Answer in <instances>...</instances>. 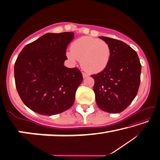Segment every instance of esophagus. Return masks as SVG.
<instances>
[{"instance_id": "1", "label": "esophagus", "mask_w": 160, "mask_h": 160, "mask_svg": "<svg viewBox=\"0 0 160 160\" xmlns=\"http://www.w3.org/2000/svg\"><path fill=\"white\" fill-rule=\"evenodd\" d=\"M88 76V74L85 73V72H82V77H83V78H87Z\"/></svg>"}]
</instances>
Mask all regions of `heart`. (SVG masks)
<instances>
[{
	"label": "heart",
	"instance_id": "obj_1",
	"mask_svg": "<svg viewBox=\"0 0 160 160\" xmlns=\"http://www.w3.org/2000/svg\"><path fill=\"white\" fill-rule=\"evenodd\" d=\"M69 60L81 61V66L90 73H98L108 67L111 58V48L103 40L90 37L76 39L67 52Z\"/></svg>",
	"mask_w": 160,
	"mask_h": 160
}]
</instances>
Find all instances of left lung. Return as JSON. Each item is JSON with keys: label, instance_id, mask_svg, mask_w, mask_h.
Listing matches in <instances>:
<instances>
[{"label": "left lung", "instance_id": "obj_1", "mask_svg": "<svg viewBox=\"0 0 160 160\" xmlns=\"http://www.w3.org/2000/svg\"><path fill=\"white\" fill-rule=\"evenodd\" d=\"M110 45L111 58L102 72L92 75L97 105L108 113H120L135 98L139 90L142 65L137 52L119 40L99 37Z\"/></svg>", "mask_w": 160, "mask_h": 160}]
</instances>
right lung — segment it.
<instances>
[{
	"mask_svg": "<svg viewBox=\"0 0 160 160\" xmlns=\"http://www.w3.org/2000/svg\"><path fill=\"white\" fill-rule=\"evenodd\" d=\"M73 32L48 33L23 47L14 65L16 90L26 106L39 114L52 116L74 103L82 81L77 68L64 66L67 47Z\"/></svg>",
	"mask_w": 160,
	"mask_h": 160,
	"instance_id": "obj_1",
	"label": "right lung"
}]
</instances>
